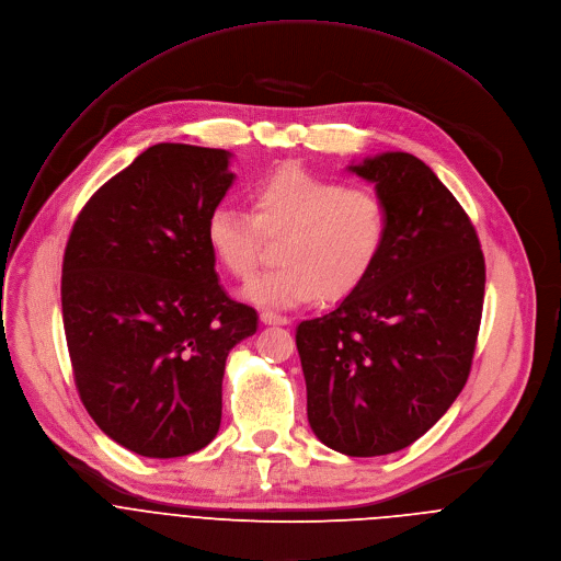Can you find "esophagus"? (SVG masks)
Returning <instances> with one entry per match:
<instances>
[{
	"instance_id": "obj_1",
	"label": "esophagus",
	"mask_w": 561,
	"mask_h": 561,
	"mask_svg": "<svg viewBox=\"0 0 561 561\" xmlns=\"http://www.w3.org/2000/svg\"><path fill=\"white\" fill-rule=\"evenodd\" d=\"M261 321L267 323V325H287L289 323L287 317L276 314V312H272V309H265V312H261Z\"/></svg>"
}]
</instances>
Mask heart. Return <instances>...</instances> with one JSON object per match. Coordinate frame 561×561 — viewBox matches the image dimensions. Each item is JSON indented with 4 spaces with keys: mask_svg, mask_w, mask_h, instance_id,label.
<instances>
[{
    "mask_svg": "<svg viewBox=\"0 0 561 561\" xmlns=\"http://www.w3.org/2000/svg\"><path fill=\"white\" fill-rule=\"evenodd\" d=\"M205 240L216 263L240 280L256 272L267 240H280V267L244 285L249 300L272 307L336 302L377 267L388 240V207L369 186L280 167L249 190V211L211 209Z\"/></svg>",
    "mask_w": 561,
    "mask_h": 561,
    "instance_id": "obj_1",
    "label": "heart"
}]
</instances>
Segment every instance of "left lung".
<instances>
[{
  "label": "left lung",
  "instance_id": "1",
  "mask_svg": "<svg viewBox=\"0 0 561 561\" xmlns=\"http://www.w3.org/2000/svg\"><path fill=\"white\" fill-rule=\"evenodd\" d=\"M377 184L388 240L367 280L296 330L317 437L347 457L414 444L463 390L477 347L485 261L448 186L410 153L350 167Z\"/></svg>",
  "mask_w": 561,
  "mask_h": 561
}]
</instances>
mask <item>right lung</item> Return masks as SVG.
<instances>
[{
  "mask_svg": "<svg viewBox=\"0 0 561 561\" xmlns=\"http://www.w3.org/2000/svg\"><path fill=\"white\" fill-rule=\"evenodd\" d=\"M229 153L153 145L89 198L61 263L78 394L115 444L173 459L220 427L229 350L259 325L216 276L205 222L233 182Z\"/></svg>",
  "mask_w": 561,
  "mask_h": 561,
  "instance_id": "obj_1",
  "label": "right lung"
}]
</instances>
